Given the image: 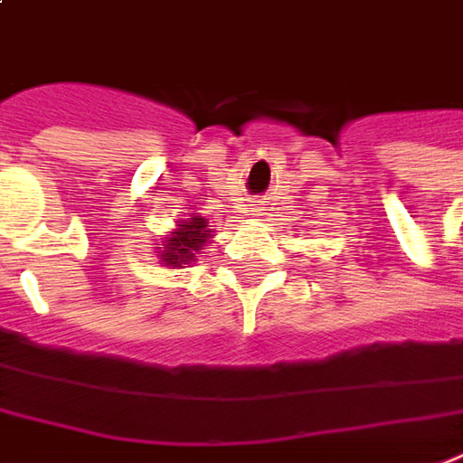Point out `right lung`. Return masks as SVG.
I'll list each match as a JSON object with an SVG mask.
<instances>
[{"instance_id":"right-lung-1","label":"right lung","mask_w":463,"mask_h":463,"mask_svg":"<svg viewBox=\"0 0 463 463\" xmlns=\"http://www.w3.org/2000/svg\"><path fill=\"white\" fill-rule=\"evenodd\" d=\"M213 239V229H209V219L191 216L178 219V224L168 232L158 250V262L165 269H184L186 264L196 262L199 254Z\"/></svg>"}]
</instances>
